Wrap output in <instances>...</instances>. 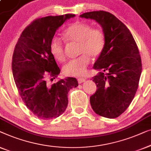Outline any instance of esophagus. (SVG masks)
Instances as JSON below:
<instances>
[{"mask_svg": "<svg viewBox=\"0 0 151 151\" xmlns=\"http://www.w3.org/2000/svg\"><path fill=\"white\" fill-rule=\"evenodd\" d=\"M77 81H78V83L81 84V83H83V82L86 81V79H85V78H78V79H77Z\"/></svg>", "mask_w": 151, "mask_h": 151, "instance_id": "obj_1", "label": "esophagus"}]
</instances>
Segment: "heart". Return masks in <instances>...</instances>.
Returning a JSON list of instances; mask_svg holds the SVG:
<instances>
[{
    "instance_id": "heart-1",
    "label": "heart",
    "mask_w": 151,
    "mask_h": 151,
    "mask_svg": "<svg viewBox=\"0 0 151 151\" xmlns=\"http://www.w3.org/2000/svg\"><path fill=\"white\" fill-rule=\"evenodd\" d=\"M63 36L70 42L78 43L77 54L81 55L65 63L63 67V73L66 76H83L90 62V56L96 58L103 52L105 44V34L101 29L92 28L88 23L76 21L64 31ZM49 48L52 56L57 61H65V49L59 39L52 38Z\"/></svg>"
}]
</instances>
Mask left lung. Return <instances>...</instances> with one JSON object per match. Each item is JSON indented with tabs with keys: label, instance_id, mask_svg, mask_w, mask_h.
<instances>
[{
	"label": "left lung",
	"instance_id": "left-lung-1",
	"mask_svg": "<svg viewBox=\"0 0 151 151\" xmlns=\"http://www.w3.org/2000/svg\"><path fill=\"white\" fill-rule=\"evenodd\" d=\"M80 16L96 20L105 36L103 51L94 65L100 73L93 77L98 88L90 96L91 106L98 115L116 118L126 111L138 88L142 73L138 47L129 29L111 13L94 11Z\"/></svg>",
	"mask_w": 151,
	"mask_h": 151
}]
</instances>
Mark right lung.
Wrapping results in <instances>:
<instances>
[{"label":"right lung","mask_w":151,"mask_h":151,"mask_svg":"<svg viewBox=\"0 0 151 151\" xmlns=\"http://www.w3.org/2000/svg\"><path fill=\"white\" fill-rule=\"evenodd\" d=\"M75 14L37 18L24 29L15 46L12 73L21 99L36 117L42 120L59 117L66 109L70 90L78 86L75 78L59 80L48 87L60 73L50 52V42L57 29Z\"/></svg>","instance_id":"1"}]
</instances>
